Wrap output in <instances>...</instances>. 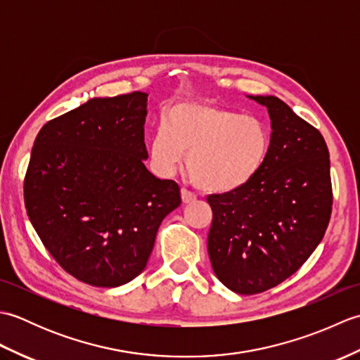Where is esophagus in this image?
Listing matches in <instances>:
<instances>
[{"label": "esophagus", "instance_id": "34e87169", "mask_svg": "<svg viewBox=\"0 0 360 360\" xmlns=\"http://www.w3.org/2000/svg\"><path fill=\"white\" fill-rule=\"evenodd\" d=\"M181 198L184 204H192L196 201V195L190 192V190H187V188H181Z\"/></svg>", "mask_w": 360, "mask_h": 360}]
</instances>
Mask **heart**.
<instances>
[{"label": "heart", "mask_w": 360, "mask_h": 360, "mask_svg": "<svg viewBox=\"0 0 360 360\" xmlns=\"http://www.w3.org/2000/svg\"><path fill=\"white\" fill-rule=\"evenodd\" d=\"M269 145V131L257 117L182 102L162 112L150 141V158L159 174L172 176L187 153V173L198 188L229 193L254 179Z\"/></svg>", "instance_id": "b5f03b06"}]
</instances>
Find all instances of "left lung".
<instances>
[{
  "label": "left lung",
  "instance_id": "8db88e82",
  "mask_svg": "<svg viewBox=\"0 0 360 360\" xmlns=\"http://www.w3.org/2000/svg\"><path fill=\"white\" fill-rule=\"evenodd\" d=\"M267 108L271 145L246 186L210 195L207 250L218 280L252 295L300 269L330 223L333 187L323 136L275 96H249Z\"/></svg>",
  "mask_w": 360,
  "mask_h": 360
}]
</instances>
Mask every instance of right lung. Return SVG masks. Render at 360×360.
I'll return each mask as SVG.
<instances>
[{"mask_svg":"<svg viewBox=\"0 0 360 360\" xmlns=\"http://www.w3.org/2000/svg\"><path fill=\"white\" fill-rule=\"evenodd\" d=\"M148 94L94 97L37 134L25 178L27 217L44 248L77 280L131 281L147 266L179 186L145 167Z\"/></svg>","mask_w":360,"mask_h":360,"instance_id":"right-lung-1","label":"right lung"}]
</instances>
